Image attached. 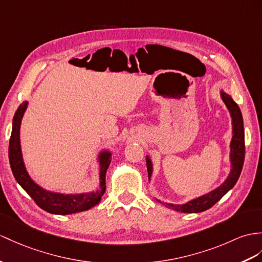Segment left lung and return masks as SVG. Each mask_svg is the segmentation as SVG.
Wrapping results in <instances>:
<instances>
[{"label":"left lung","mask_w":262,"mask_h":262,"mask_svg":"<svg viewBox=\"0 0 262 262\" xmlns=\"http://www.w3.org/2000/svg\"><path fill=\"white\" fill-rule=\"evenodd\" d=\"M220 95L222 101L225 102L226 106L228 107L229 112L232 119V139L230 142V162H231V170L228 178L225 180L221 186L215 188L214 190L210 191L209 193L203 194L195 199L190 200L183 205H172V203H163L160 200H158L165 207H168L176 211L183 212V213H196L202 212L211 208L215 205L221 198L225 195L229 190L232 189L235 183H237L242 167L245 162V129H244V120H242V114L238 104L232 100V98L226 93L223 90L220 91ZM146 169H148L149 181L152 177L153 172V164L149 156H146Z\"/></svg>","instance_id":"left-lung-1"}]
</instances>
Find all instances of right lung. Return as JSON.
<instances>
[{
  "mask_svg": "<svg viewBox=\"0 0 262 262\" xmlns=\"http://www.w3.org/2000/svg\"><path fill=\"white\" fill-rule=\"evenodd\" d=\"M27 107L28 101H24L17 107L13 118V123H12V133L9 144L10 165L17 183L35 201L37 206L49 213L71 214L86 211V210L97 206L105 192V173L111 162V152L106 150L101 151L98 157L100 165V184L97 191L68 194L43 189L32 180L23 161L20 142V127Z\"/></svg>",
  "mask_w": 262,
  "mask_h": 262,
  "instance_id": "right-lung-1",
  "label": "right lung"
}]
</instances>
